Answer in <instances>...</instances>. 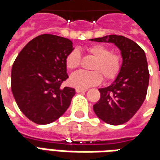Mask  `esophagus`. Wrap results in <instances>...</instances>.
<instances>
[{
    "instance_id": "obj_1",
    "label": "esophagus",
    "mask_w": 160,
    "mask_h": 160,
    "mask_svg": "<svg viewBox=\"0 0 160 160\" xmlns=\"http://www.w3.org/2000/svg\"><path fill=\"white\" fill-rule=\"evenodd\" d=\"M87 89H80V88H76V92H87Z\"/></svg>"
}]
</instances>
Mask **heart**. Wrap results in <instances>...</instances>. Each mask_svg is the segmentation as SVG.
Here are the masks:
<instances>
[{"mask_svg": "<svg viewBox=\"0 0 160 160\" xmlns=\"http://www.w3.org/2000/svg\"><path fill=\"white\" fill-rule=\"evenodd\" d=\"M88 53L95 59L92 69L95 71H79L72 73L69 78V84L73 88H86L99 85L102 81V74L106 80H114L121 69V58L110 52L103 45H94L88 48ZM80 63L79 51L74 49L66 58V66L69 70L77 68Z\"/></svg>", "mask_w": 160, "mask_h": 160, "instance_id": "1", "label": "heart"}]
</instances>
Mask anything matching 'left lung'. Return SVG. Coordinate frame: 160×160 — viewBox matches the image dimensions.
Masks as SVG:
<instances>
[{
	"label": "left lung",
	"mask_w": 160,
	"mask_h": 160,
	"mask_svg": "<svg viewBox=\"0 0 160 160\" xmlns=\"http://www.w3.org/2000/svg\"><path fill=\"white\" fill-rule=\"evenodd\" d=\"M90 41L113 43L120 50V72L111 85L99 88L100 98L93 105V111L104 122L122 125L133 117L146 99L149 84L146 53L136 42L121 35L110 34Z\"/></svg>",
	"instance_id": "obj_1"
}]
</instances>
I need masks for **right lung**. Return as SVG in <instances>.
<instances>
[{"mask_svg": "<svg viewBox=\"0 0 160 160\" xmlns=\"http://www.w3.org/2000/svg\"><path fill=\"white\" fill-rule=\"evenodd\" d=\"M72 50L69 39L41 34L30 41L14 61L12 92L20 110L33 122H53L70 106L75 89L61 85L68 78L66 58Z\"/></svg>", "mask_w": 160, "mask_h": 160, "instance_id": "add662e5", "label": "right lung"}]
</instances>
